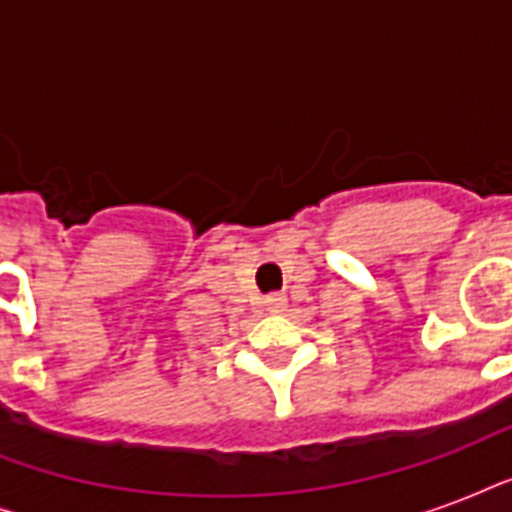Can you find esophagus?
Segmentation results:
<instances>
[{
    "instance_id": "1",
    "label": "esophagus",
    "mask_w": 512,
    "mask_h": 512,
    "mask_svg": "<svg viewBox=\"0 0 512 512\" xmlns=\"http://www.w3.org/2000/svg\"><path fill=\"white\" fill-rule=\"evenodd\" d=\"M265 308H268L271 313H281L284 308H287V297H284V295L265 297Z\"/></svg>"
}]
</instances>
